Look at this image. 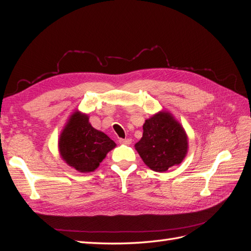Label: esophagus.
I'll list each match as a JSON object with an SVG mask.
<instances>
[{
	"label": "esophagus",
	"instance_id": "esophagus-1",
	"mask_svg": "<svg viewBox=\"0 0 251 251\" xmlns=\"http://www.w3.org/2000/svg\"><path fill=\"white\" fill-rule=\"evenodd\" d=\"M131 139H128V138H126V139H124V138H119V142L120 143H125V144H130L131 143Z\"/></svg>",
	"mask_w": 251,
	"mask_h": 251
}]
</instances>
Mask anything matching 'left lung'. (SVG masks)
Here are the masks:
<instances>
[{
	"label": "left lung",
	"mask_w": 251,
	"mask_h": 251,
	"mask_svg": "<svg viewBox=\"0 0 251 251\" xmlns=\"http://www.w3.org/2000/svg\"><path fill=\"white\" fill-rule=\"evenodd\" d=\"M135 148L151 170L161 173L183 160L187 153V137L170 113L159 112L146 120L142 138Z\"/></svg>",
	"instance_id": "obj_1"
}]
</instances>
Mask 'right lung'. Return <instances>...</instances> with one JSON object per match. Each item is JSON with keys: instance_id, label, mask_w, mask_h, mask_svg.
<instances>
[{"instance_id": "add662e5", "label": "right lung", "mask_w": 251, "mask_h": 251, "mask_svg": "<svg viewBox=\"0 0 251 251\" xmlns=\"http://www.w3.org/2000/svg\"><path fill=\"white\" fill-rule=\"evenodd\" d=\"M115 142L89 124L87 115L74 113L60 134L58 148L64 160L81 173L95 171Z\"/></svg>"}]
</instances>
